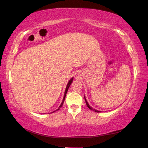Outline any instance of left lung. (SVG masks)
Returning <instances> with one entry per match:
<instances>
[{
	"instance_id": "left-lung-1",
	"label": "left lung",
	"mask_w": 148,
	"mask_h": 148,
	"mask_svg": "<svg viewBox=\"0 0 148 148\" xmlns=\"http://www.w3.org/2000/svg\"><path fill=\"white\" fill-rule=\"evenodd\" d=\"M84 98H85V102H86V106H87V107L88 108L90 109V110H93V111H94L95 112H97V113H99V112H101V111H99V110H95V109H94L93 108H92V107H91L89 105V104L88 103V102H87V101H86V98H85V95H84Z\"/></svg>"
}]
</instances>
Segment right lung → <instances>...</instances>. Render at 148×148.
<instances>
[{
  "label": "right lung",
  "instance_id": "1",
  "mask_svg": "<svg viewBox=\"0 0 148 148\" xmlns=\"http://www.w3.org/2000/svg\"><path fill=\"white\" fill-rule=\"evenodd\" d=\"M73 79H74V77H72L71 79L69 81V82H68V83H67V85H66V88H65V92H64V96H63V100H62V103H61V105H60V106L58 107V109H56V110L55 111H53V112H51V113H54V112H55L56 111H58V110H59L61 108V107L62 106V105H63V102H64V101H65V96H66V93H67V91H68V90H69V86H71V83H72V82H73Z\"/></svg>",
  "mask_w": 148,
  "mask_h": 148
}]
</instances>
